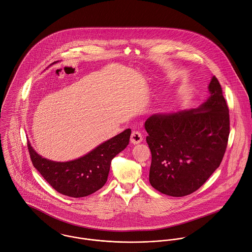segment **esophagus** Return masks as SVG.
I'll list each match as a JSON object with an SVG mask.
<instances>
[{
  "mask_svg": "<svg viewBox=\"0 0 252 252\" xmlns=\"http://www.w3.org/2000/svg\"><path fill=\"white\" fill-rule=\"evenodd\" d=\"M142 141V135L139 131L137 130H133L131 132V136H130V142L132 144H138Z\"/></svg>",
  "mask_w": 252,
  "mask_h": 252,
  "instance_id": "obj_1",
  "label": "esophagus"
}]
</instances>
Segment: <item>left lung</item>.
Wrapping results in <instances>:
<instances>
[{"mask_svg":"<svg viewBox=\"0 0 252 252\" xmlns=\"http://www.w3.org/2000/svg\"><path fill=\"white\" fill-rule=\"evenodd\" d=\"M197 108L149 117L144 127L152 161L150 185L175 197L197 190L220 166L230 134L229 108L215 76Z\"/></svg>","mask_w":252,"mask_h":252,"instance_id":"left-lung-1","label":"left lung"}]
</instances>
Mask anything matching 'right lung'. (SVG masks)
<instances>
[{
    "mask_svg": "<svg viewBox=\"0 0 252 252\" xmlns=\"http://www.w3.org/2000/svg\"><path fill=\"white\" fill-rule=\"evenodd\" d=\"M130 133L131 129L127 128L87 154L66 162L43 158L29 141L27 145L33 166L49 185L61 194L78 198L90 195L104 187L112 159L128 145Z\"/></svg>",
    "mask_w": 252,
    "mask_h": 252,
    "instance_id": "add662e5",
    "label": "right lung"
}]
</instances>
